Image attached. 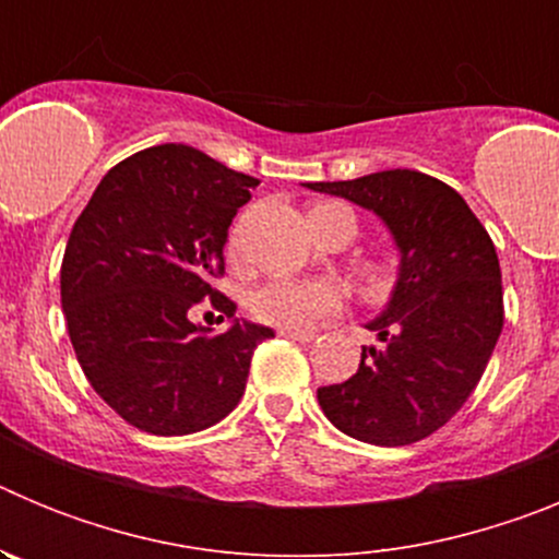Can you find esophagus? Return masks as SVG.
<instances>
[{
    "instance_id": "obj_1",
    "label": "esophagus",
    "mask_w": 559,
    "mask_h": 559,
    "mask_svg": "<svg viewBox=\"0 0 559 559\" xmlns=\"http://www.w3.org/2000/svg\"><path fill=\"white\" fill-rule=\"evenodd\" d=\"M280 335H285V338L290 341H302V344H308V341L316 338V333H310V330H280Z\"/></svg>"
}]
</instances>
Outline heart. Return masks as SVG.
Here are the masks:
<instances>
[{
  "instance_id": "1",
  "label": "heart",
  "mask_w": 559,
  "mask_h": 559,
  "mask_svg": "<svg viewBox=\"0 0 559 559\" xmlns=\"http://www.w3.org/2000/svg\"><path fill=\"white\" fill-rule=\"evenodd\" d=\"M330 212H341L349 221L355 235V215L344 204L322 201L310 210V218H324ZM229 251H235V237L229 240ZM360 285L369 296H386L394 285V271L383 260H364L358 269ZM251 319L260 324H271L280 330H299L313 324L319 316H328L338 308V294L322 283H296V280H271L260 285L246 299Z\"/></svg>"
}]
</instances>
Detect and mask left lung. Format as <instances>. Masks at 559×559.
I'll return each instance as SVG.
<instances>
[{"label": "left lung", "mask_w": 559, "mask_h": 559, "mask_svg": "<svg viewBox=\"0 0 559 559\" xmlns=\"http://www.w3.org/2000/svg\"><path fill=\"white\" fill-rule=\"evenodd\" d=\"M308 187L372 210L400 249L392 302L367 324L380 347L360 349L353 378L319 389V406L369 445L431 437L471 397L501 335L496 246L453 187L419 170Z\"/></svg>", "instance_id": "left-lung-1"}]
</instances>
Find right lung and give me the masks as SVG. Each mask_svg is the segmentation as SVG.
<instances>
[{
  "label": "right lung",
  "instance_id": "add662e5",
  "mask_svg": "<svg viewBox=\"0 0 559 559\" xmlns=\"http://www.w3.org/2000/svg\"><path fill=\"white\" fill-rule=\"evenodd\" d=\"M251 187L246 173L167 142L111 167L72 226L61 263L69 338L92 389L128 426L185 437L243 397L254 347L274 330L235 319L210 335L190 313L210 299L221 319L235 316L212 283Z\"/></svg>",
  "mask_w": 559,
  "mask_h": 559
}]
</instances>
